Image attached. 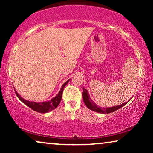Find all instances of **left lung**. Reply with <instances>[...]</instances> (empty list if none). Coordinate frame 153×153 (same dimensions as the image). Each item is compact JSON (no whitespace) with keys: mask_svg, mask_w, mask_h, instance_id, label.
I'll list each match as a JSON object with an SVG mask.
<instances>
[{"mask_svg":"<svg viewBox=\"0 0 153 153\" xmlns=\"http://www.w3.org/2000/svg\"><path fill=\"white\" fill-rule=\"evenodd\" d=\"M83 102L88 108L89 109H91L93 111H95L97 113H101V114H109V113L114 112L115 111L119 109V108L123 107V106H125L127 103H128V102H125V103L120 104V105L113 106V107H101V106H97L95 102H94L91 97L89 96L88 92L86 89H85L84 88H83Z\"/></svg>","mask_w":153,"mask_h":153,"instance_id":"1","label":"left lung"}]
</instances>
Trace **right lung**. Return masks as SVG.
<instances>
[{
	"instance_id": "add662e5",
	"label": "right lung",
	"mask_w": 153,
	"mask_h": 153,
	"mask_svg": "<svg viewBox=\"0 0 153 153\" xmlns=\"http://www.w3.org/2000/svg\"><path fill=\"white\" fill-rule=\"evenodd\" d=\"M70 79H69L68 81H67L66 82L62 85L61 89H60L59 93H58V95H56V97L52 98V99L51 100H49V101H46L42 102H34L28 101V100H25L23 97H21V96L17 93V92L16 91V90H14V91H15L16 96H17L19 99L23 103L26 104L28 107L32 108L33 110L35 111L41 113V114H45V113L51 111L52 110L55 109V108L58 106V104H60V101H61L63 88L65 86L68 84V83L70 81Z\"/></svg>"
}]
</instances>
